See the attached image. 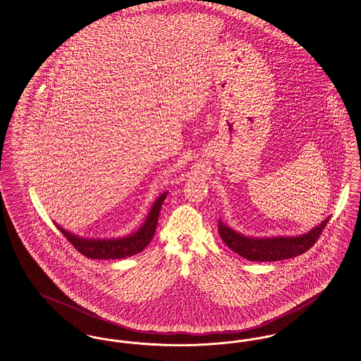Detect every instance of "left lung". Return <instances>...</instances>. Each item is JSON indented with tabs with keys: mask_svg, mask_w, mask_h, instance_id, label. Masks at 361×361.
<instances>
[{
	"mask_svg": "<svg viewBox=\"0 0 361 361\" xmlns=\"http://www.w3.org/2000/svg\"><path fill=\"white\" fill-rule=\"evenodd\" d=\"M329 217L319 226L300 236H274V238H250L230 228L219 220V233L223 242L233 252L247 260L254 262H274L298 257L306 252L317 242L319 235L328 224Z\"/></svg>",
	"mask_w": 361,
	"mask_h": 361,
	"instance_id": "obj_1",
	"label": "left lung"
}]
</instances>
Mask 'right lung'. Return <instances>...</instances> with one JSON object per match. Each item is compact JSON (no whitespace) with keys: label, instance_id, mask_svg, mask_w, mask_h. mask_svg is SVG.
I'll use <instances>...</instances> for the list:
<instances>
[{"label":"right lung","instance_id":"obj_1","mask_svg":"<svg viewBox=\"0 0 361 361\" xmlns=\"http://www.w3.org/2000/svg\"><path fill=\"white\" fill-rule=\"evenodd\" d=\"M168 192H164L157 200L152 205V209L146 217L141 228L129 236L118 238V239H85L71 232L63 230L56 224L58 230L68 239V242L87 258L91 259H122L133 257L141 252L154 236V232L159 223L161 205L166 197Z\"/></svg>","mask_w":361,"mask_h":361}]
</instances>
